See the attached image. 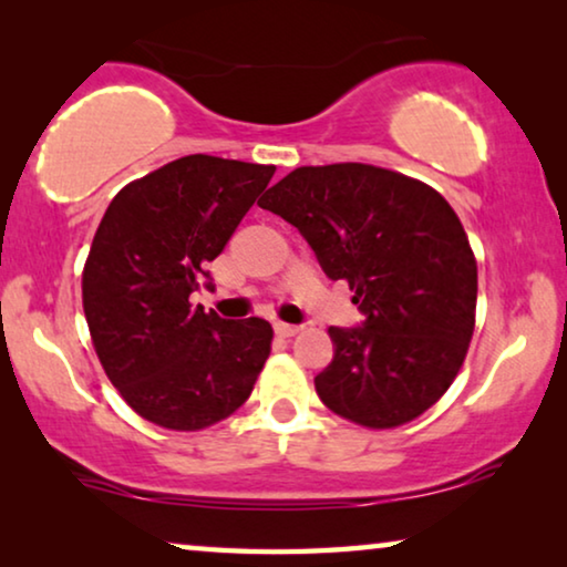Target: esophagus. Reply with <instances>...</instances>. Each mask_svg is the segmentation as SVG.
Listing matches in <instances>:
<instances>
[{
  "label": "esophagus",
  "mask_w": 567,
  "mask_h": 567,
  "mask_svg": "<svg viewBox=\"0 0 567 567\" xmlns=\"http://www.w3.org/2000/svg\"><path fill=\"white\" fill-rule=\"evenodd\" d=\"M274 328H276V336H281V338H293L301 330L299 324H289V322H276Z\"/></svg>",
  "instance_id": "obj_1"
}]
</instances>
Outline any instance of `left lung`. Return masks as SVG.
Segmentation results:
<instances>
[{
	"label": "left lung",
	"mask_w": 567,
	"mask_h": 567,
	"mask_svg": "<svg viewBox=\"0 0 567 567\" xmlns=\"http://www.w3.org/2000/svg\"><path fill=\"white\" fill-rule=\"evenodd\" d=\"M260 208L293 224L332 281H348L363 328H330L336 355L315 377L332 413L398 429L444 398L475 332L477 260L431 185L394 169L297 167Z\"/></svg>",
	"instance_id": "obj_1"
}]
</instances>
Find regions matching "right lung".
<instances>
[{
  "label": "right lung",
  "instance_id": "add662e5",
  "mask_svg": "<svg viewBox=\"0 0 567 567\" xmlns=\"http://www.w3.org/2000/svg\"><path fill=\"white\" fill-rule=\"evenodd\" d=\"M274 173L188 154L123 185L100 221L82 270L92 346L126 405L159 429L224 421L266 367V320H221L190 293Z\"/></svg>",
  "mask_w": 567,
  "mask_h": 567
}]
</instances>
